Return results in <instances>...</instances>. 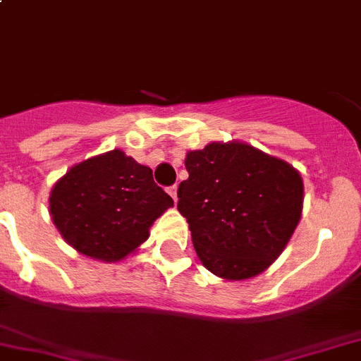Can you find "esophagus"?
<instances>
[{
	"label": "esophagus",
	"mask_w": 361,
	"mask_h": 361,
	"mask_svg": "<svg viewBox=\"0 0 361 361\" xmlns=\"http://www.w3.org/2000/svg\"><path fill=\"white\" fill-rule=\"evenodd\" d=\"M166 192L172 196V200H174V202H178V185H171L169 189H166Z\"/></svg>",
	"instance_id": "esophagus-1"
}]
</instances>
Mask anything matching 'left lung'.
Instances as JSON below:
<instances>
[{"label":"left lung","instance_id":"left-lung-1","mask_svg":"<svg viewBox=\"0 0 361 361\" xmlns=\"http://www.w3.org/2000/svg\"><path fill=\"white\" fill-rule=\"evenodd\" d=\"M185 166L178 211L202 264L233 281L264 271L301 218L299 172L244 143H211L187 154Z\"/></svg>","mask_w":361,"mask_h":361}]
</instances>
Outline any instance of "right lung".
Returning a JSON list of instances; mask_svg holds the SVG:
<instances>
[{"label": "right lung", "instance_id": "1", "mask_svg": "<svg viewBox=\"0 0 361 361\" xmlns=\"http://www.w3.org/2000/svg\"><path fill=\"white\" fill-rule=\"evenodd\" d=\"M174 202L121 150L71 166L53 187L51 216L60 235L82 255L121 260L148 238V227Z\"/></svg>", "mask_w": 361, "mask_h": 361}]
</instances>
